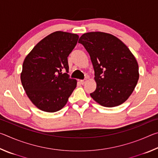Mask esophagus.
Returning a JSON list of instances; mask_svg holds the SVG:
<instances>
[{
  "label": "esophagus",
  "instance_id": "1",
  "mask_svg": "<svg viewBox=\"0 0 158 158\" xmlns=\"http://www.w3.org/2000/svg\"><path fill=\"white\" fill-rule=\"evenodd\" d=\"M80 82H81V84H84L85 82H86V79H83V80H81V81H80Z\"/></svg>",
  "mask_w": 158,
  "mask_h": 158
}]
</instances>
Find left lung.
Wrapping results in <instances>:
<instances>
[{"instance_id":"obj_1","label":"left lung","mask_w":158,"mask_h":158,"mask_svg":"<svg viewBox=\"0 0 158 158\" xmlns=\"http://www.w3.org/2000/svg\"><path fill=\"white\" fill-rule=\"evenodd\" d=\"M79 42L89 53L94 69L97 87L91 98L106 107L121 105L132 93L139 77L132 52L116 37L102 32L83 34Z\"/></svg>"}]
</instances>
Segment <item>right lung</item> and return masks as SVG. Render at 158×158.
I'll list each match as a JSON object with an SVG mask.
<instances>
[{"mask_svg":"<svg viewBox=\"0 0 158 158\" xmlns=\"http://www.w3.org/2000/svg\"><path fill=\"white\" fill-rule=\"evenodd\" d=\"M78 39L77 34L56 31L39 42L24 59L21 84L40 110L51 113L60 110L75 89L76 79L68 74V57ZM63 69L66 73H62Z\"/></svg>","mask_w":158,"mask_h":158,"instance_id":"obj_1","label":"right lung"}]
</instances>
